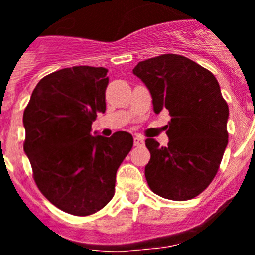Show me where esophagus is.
<instances>
[{"instance_id":"esophagus-1","label":"esophagus","mask_w":255,"mask_h":255,"mask_svg":"<svg viewBox=\"0 0 255 255\" xmlns=\"http://www.w3.org/2000/svg\"><path fill=\"white\" fill-rule=\"evenodd\" d=\"M134 145H136V147H141V145H144V138L136 135V136L134 138Z\"/></svg>"}]
</instances>
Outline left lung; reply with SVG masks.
Returning a JSON list of instances; mask_svg holds the SVG:
<instances>
[{"mask_svg":"<svg viewBox=\"0 0 255 255\" xmlns=\"http://www.w3.org/2000/svg\"><path fill=\"white\" fill-rule=\"evenodd\" d=\"M150 92L153 111L168 110L167 147L148 138L150 190L171 200L199 195L213 180L227 147L229 106L215 75L180 55L141 61L132 70Z\"/></svg>","mask_w":255,"mask_h":255,"instance_id":"1","label":"left lung"}]
</instances>
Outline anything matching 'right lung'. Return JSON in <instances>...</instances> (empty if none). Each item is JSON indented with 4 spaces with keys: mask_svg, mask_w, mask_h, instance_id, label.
Returning a JSON list of instances; mask_svg holds the SVG:
<instances>
[{
    "mask_svg": "<svg viewBox=\"0 0 255 255\" xmlns=\"http://www.w3.org/2000/svg\"><path fill=\"white\" fill-rule=\"evenodd\" d=\"M107 71L74 66L44 76L22 116L35 184L53 206L74 216L96 213L112 199L117 168L134 143L126 131L111 138L91 134L97 114L106 111Z\"/></svg>",
    "mask_w": 255,
    "mask_h": 255,
    "instance_id": "add662e5",
    "label": "right lung"
}]
</instances>
